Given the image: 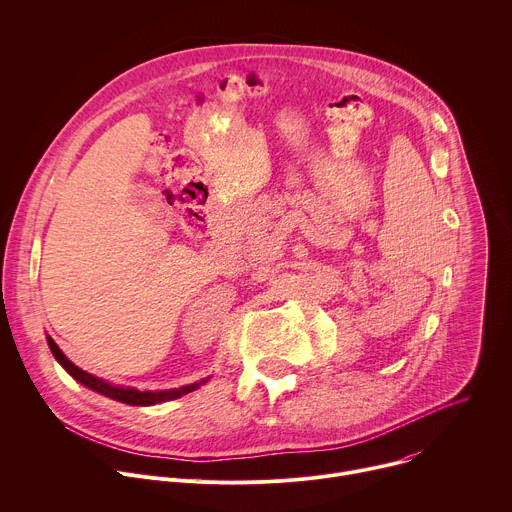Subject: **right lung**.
I'll return each mask as SVG.
<instances>
[{"mask_svg": "<svg viewBox=\"0 0 512 512\" xmlns=\"http://www.w3.org/2000/svg\"><path fill=\"white\" fill-rule=\"evenodd\" d=\"M48 341V347L54 355V359L64 367V371L76 379L80 385L105 395V397H111V399H117L121 403H127V405H155V403H163V401H171V399H177L181 395H187L191 391H195L199 385L206 383L210 377L206 379H199L195 383H189V385H183V387H175V389H161V391H141V389H135V387H123V385H113L105 379H100L84 369H80L78 365H74L62 351L60 347L54 343L52 337H46Z\"/></svg>", "mask_w": 512, "mask_h": 512, "instance_id": "1", "label": "right lung"}]
</instances>
